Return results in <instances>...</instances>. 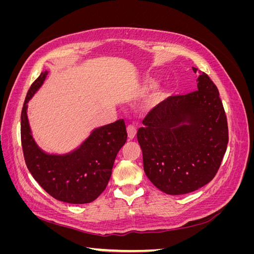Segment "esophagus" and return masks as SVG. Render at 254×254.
<instances>
[{"instance_id": "1", "label": "esophagus", "mask_w": 254, "mask_h": 254, "mask_svg": "<svg viewBox=\"0 0 254 254\" xmlns=\"http://www.w3.org/2000/svg\"><path fill=\"white\" fill-rule=\"evenodd\" d=\"M127 133H128V139L132 140L136 134V128L133 125H128L127 127Z\"/></svg>"}]
</instances>
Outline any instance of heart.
I'll return each mask as SVG.
<instances>
[{
  "mask_svg": "<svg viewBox=\"0 0 254 254\" xmlns=\"http://www.w3.org/2000/svg\"><path fill=\"white\" fill-rule=\"evenodd\" d=\"M152 86V82L148 81L146 83V88H149ZM166 97V89L163 86H159L155 90H153L150 95L147 97L145 102V107L147 109H151L153 107L158 106L161 102H163V99Z\"/></svg>",
  "mask_w": 254,
  "mask_h": 254,
  "instance_id": "heart-1",
  "label": "heart"
}]
</instances>
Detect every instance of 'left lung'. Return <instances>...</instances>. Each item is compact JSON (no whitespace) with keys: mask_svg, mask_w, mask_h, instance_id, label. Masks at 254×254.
I'll return each instance as SVG.
<instances>
[{"mask_svg":"<svg viewBox=\"0 0 254 254\" xmlns=\"http://www.w3.org/2000/svg\"><path fill=\"white\" fill-rule=\"evenodd\" d=\"M198 73L197 91L170 96L156 106L137 130L144 172L168 195H183L216 175L229 141L228 123L217 87Z\"/></svg>","mask_w":254,"mask_h":254,"instance_id":"8db88e82","label":"left lung"}]
</instances>
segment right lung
Returning a JSON list of instances; mask_svg holds the SVG:
<instances>
[{
    "mask_svg": "<svg viewBox=\"0 0 254 254\" xmlns=\"http://www.w3.org/2000/svg\"><path fill=\"white\" fill-rule=\"evenodd\" d=\"M49 72L40 74L25 97L21 113V142L25 163L34 179L52 197L74 204L89 203L108 184L118 152L127 140L125 123L119 120L92 130L80 146L64 155L43 151L32 134L27 103L40 89Z\"/></svg>",
    "mask_w": 254,
    "mask_h": 254,
    "instance_id": "add662e5",
    "label": "right lung"
}]
</instances>
